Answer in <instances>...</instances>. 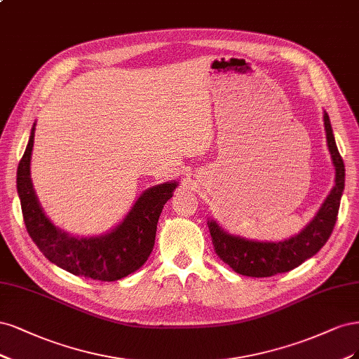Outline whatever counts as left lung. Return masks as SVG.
<instances>
[{"label":"left lung","instance_id":"8db88e82","mask_svg":"<svg viewBox=\"0 0 359 359\" xmlns=\"http://www.w3.org/2000/svg\"><path fill=\"white\" fill-rule=\"evenodd\" d=\"M328 149L335 167V184L318 215L302 233L277 243L252 241L238 236H231L215 221L209 222L210 236L216 255L228 264L236 273L249 277H271L291 271L322 249L330 238L340 209L344 189V164L334 140L330 116L323 111Z\"/></svg>","mask_w":359,"mask_h":359}]
</instances>
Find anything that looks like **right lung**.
<instances>
[{
    "mask_svg": "<svg viewBox=\"0 0 359 359\" xmlns=\"http://www.w3.org/2000/svg\"><path fill=\"white\" fill-rule=\"evenodd\" d=\"M34 126L25 154L19 161L16 184L27 231L40 252L68 273L101 282L119 280L140 269L154 249L159 215L177 188V182L144 191L123 222L106 236L72 237L49 221L34 192L29 176Z\"/></svg>",
    "mask_w": 359,
    "mask_h": 359,
    "instance_id": "right-lung-1",
    "label": "right lung"
}]
</instances>
